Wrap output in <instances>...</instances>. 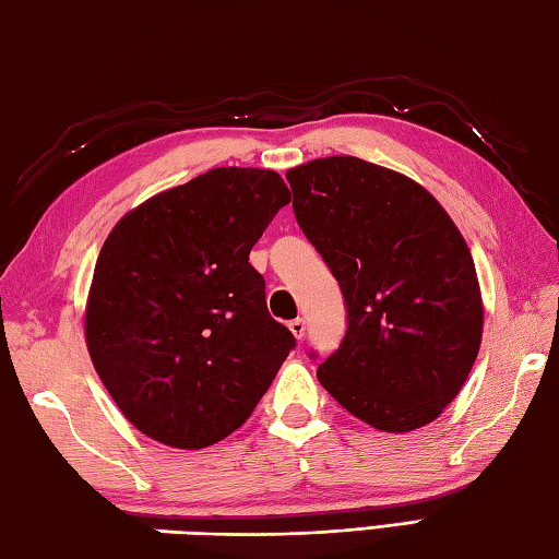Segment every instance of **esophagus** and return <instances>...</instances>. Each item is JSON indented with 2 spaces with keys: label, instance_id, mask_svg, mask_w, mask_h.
Here are the masks:
<instances>
[{
  "label": "esophagus",
  "instance_id": "obj_1",
  "mask_svg": "<svg viewBox=\"0 0 559 559\" xmlns=\"http://www.w3.org/2000/svg\"><path fill=\"white\" fill-rule=\"evenodd\" d=\"M289 331L294 333V338L301 341V338H304V333H307V321H304V319H294V321H289Z\"/></svg>",
  "mask_w": 559,
  "mask_h": 559
}]
</instances>
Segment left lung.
Returning <instances> with one entry per match:
<instances>
[{
	"label": "left lung",
	"mask_w": 559,
	"mask_h": 559,
	"mask_svg": "<svg viewBox=\"0 0 559 559\" xmlns=\"http://www.w3.org/2000/svg\"><path fill=\"white\" fill-rule=\"evenodd\" d=\"M287 180L294 216L347 309L345 338L319 365V382L386 433L436 420L481 343V294L465 238L428 189L360 157H319L292 167Z\"/></svg>",
	"instance_id": "left-lung-1"
}]
</instances>
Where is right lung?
<instances>
[{
  "label": "right lung",
  "instance_id": "obj_1",
  "mask_svg": "<svg viewBox=\"0 0 559 559\" xmlns=\"http://www.w3.org/2000/svg\"><path fill=\"white\" fill-rule=\"evenodd\" d=\"M289 199L277 173L216 167L104 240L84 338L116 406L157 443L199 450L234 433L297 345L248 262Z\"/></svg>",
  "mask_w": 559,
  "mask_h": 559
}]
</instances>
